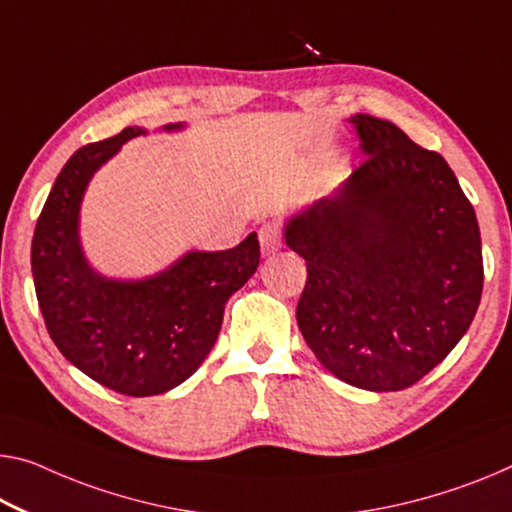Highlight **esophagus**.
Wrapping results in <instances>:
<instances>
[{"instance_id":"34e87169","label":"esophagus","mask_w":512,"mask_h":512,"mask_svg":"<svg viewBox=\"0 0 512 512\" xmlns=\"http://www.w3.org/2000/svg\"><path fill=\"white\" fill-rule=\"evenodd\" d=\"M258 240H261V249L263 256H270L274 251H279L281 247V231L277 224H263L258 229Z\"/></svg>"}]
</instances>
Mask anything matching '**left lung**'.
<instances>
[{
	"instance_id": "obj_1",
	"label": "left lung",
	"mask_w": 512,
	"mask_h": 512,
	"mask_svg": "<svg viewBox=\"0 0 512 512\" xmlns=\"http://www.w3.org/2000/svg\"><path fill=\"white\" fill-rule=\"evenodd\" d=\"M366 160L286 222L306 261L297 325L322 366L366 391L412 387L471 325L483 293L476 212L446 160L355 114Z\"/></svg>"
}]
</instances>
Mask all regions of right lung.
I'll use <instances>...</instances> for the list:
<instances>
[{"instance_id": "right-lung-1", "label": "right lung", "mask_w": 512, "mask_h": 512, "mask_svg": "<svg viewBox=\"0 0 512 512\" xmlns=\"http://www.w3.org/2000/svg\"><path fill=\"white\" fill-rule=\"evenodd\" d=\"M164 132L183 130L169 123ZM144 128L82 146L52 185L31 240V274L45 327L70 364L123 396H157L185 382L208 357L224 306L261 261L256 233L226 251H187L155 277H102L80 242L86 185Z\"/></svg>"}]
</instances>
